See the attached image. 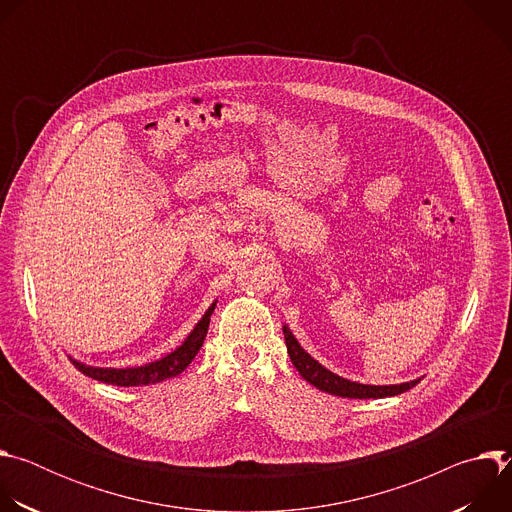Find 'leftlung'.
Returning <instances> with one entry per match:
<instances>
[{"label": "left lung", "instance_id": "1", "mask_svg": "<svg viewBox=\"0 0 512 512\" xmlns=\"http://www.w3.org/2000/svg\"><path fill=\"white\" fill-rule=\"evenodd\" d=\"M283 336H285V344H287V354L294 362V367L300 371V375L314 385L316 389L336 395V397H348V399H381V397H393V395H401L409 389H413L421 379L417 381H409L403 385H360V383H352L346 381L334 373H330L328 369H324L318 360H314L294 338V334L289 332L287 326H283Z\"/></svg>", "mask_w": 512, "mask_h": 512}]
</instances>
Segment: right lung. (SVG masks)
<instances>
[{
	"instance_id": "1",
	"label": "right lung",
	"mask_w": 512,
	"mask_h": 512,
	"mask_svg": "<svg viewBox=\"0 0 512 512\" xmlns=\"http://www.w3.org/2000/svg\"><path fill=\"white\" fill-rule=\"evenodd\" d=\"M212 304L208 308V312L202 316V320L196 324V328L190 332V336L184 340V344L180 348H176L174 352H170L168 356H164L162 360L145 364V367H135V369H95V367H87V364H81L77 360H72L75 367L95 379V381H103L107 385H117V387H137V385H150V383H160L164 379H172L176 375H180L188 364L192 362V358L198 354L206 332H208V324H210V316L214 312Z\"/></svg>"
}]
</instances>
